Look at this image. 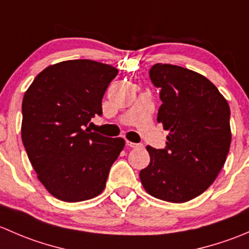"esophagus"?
Here are the masks:
<instances>
[{"label": "esophagus", "instance_id": "1", "mask_svg": "<svg viewBox=\"0 0 249 249\" xmlns=\"http://www.w3.org/2000/svg\"><path fill=\"white\" fill-rule=\"evenodd\" d=\"M126 145H129L130 148H140L142 147L141 143H134V142H130V141H126Z\"/></svg>", "mask_w": 249, "mask_h": 249}]
</instances>
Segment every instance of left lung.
Masks as SVG:
<instances>
[{
  "label": "left lung",
  "mask_w": 249,
  "mask_h": 249,
  "mask_svg": "<svg viewBox=\"0 0 249 249\" xmlns=\"http://www.w3.org/2000/svg\"><path fill=\"white\" fill-rule=\"evenodd\" d=\"M149 77L161 89L158 123L170 134L164 149L147 145L150 162L141 170V183L157 199L187 202L224 166L231 143L229 105L212 82L192 70L155 64Z\"/></svg>",
  "instance_id": "8db88e82"
}]
</instances>
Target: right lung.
I'll list each match as a JSON object with an SVG mask.
<instances>
[{
  "label": "right lung",
  "instance_id": "right-lung-1",
  "mask_svg": "<svg viewBox=\"0 0 249 249\" xmlns=\"http://www.w3.org/2000/svg\"><path fill=\"white\" fill-rule=\"evenodd\" d=\"M118 70L92 60H67L37 74L22 99L21 139L44 188L79 202L101 194L125 145L85 129L102 114V97Z\"/></svg>",
  "mask_w": 249,
  "mask_h": 249
}]
</instances>
